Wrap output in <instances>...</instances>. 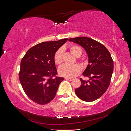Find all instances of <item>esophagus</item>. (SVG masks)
Segmentation results:
<instances>
[{
    "instance_id": "obj_1",
    "label": "esophagus",
    "mask_w": 131,
    "mask_h": 131,
    "mask_svg": "<svg viewBox=\"0 0 131 131\" xmlns=\"http://www.w3.org/2000/svg\"><path fill=\"white\" fill-rule=\"evenodd\" d=\"M66 80H69V81H72V80H73V79L72 78H65Z\"/></svg>"
}]
</instances>
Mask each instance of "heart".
Returning <instances> with one entry per match:
<instances>
[{
    "label": "heart",
    "instance_id": "1",
    "mask_svg": "<svg viewBox=\"0 0 131 131\" xmlns=\"http://www.w3.org/2000/svg\"><path fill=\"white\" fill-rule=\"evenodd\" d=\"M69 50L72 53L75 57H79L82 52L81 47L78 45H72L69 47ZM63 53L64 49L63 48L59 49L54 55V61L56 64L60 65L63 61ZM84 61V59H81ZM81 71V67L78 65L70 66L64 64L59 67L58 69L59 74L62 77L66 78H74L80 73Z\"/></svg>",
    "mask_w": 131,
    "mask_h": 131
}]
</instances>
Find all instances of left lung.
Returning a JSON list of instances; mask_svg holds the SVG:
<instances>
[{
    "mask_svg": "<svg viewBox=\"0 0 131 131\" xmlns=\"http://www.w3.org/2000/svg\"><path fill=\"white\" fill-rule=\"evenodd\" d=\"M69 41L82 46L89 58V64L82 74L89 80L80 78L81 85L75 89V93L84 101H96L103 95L110 85L114 69L111 54L103 45L90 38H70Z\"/></svg>",
    "mask_w": 131,
    "mask_h": 131,
    "instance_id": "obj_1",
    "label": "left lung"
}]
</instances>
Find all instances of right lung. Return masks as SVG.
Masks as SVG:
<instances>
[{"label": "right lung", "instance_id": "add662e5", "mask_svg": "<svg viewBox=\"0 0 131 131\" xmlns=\"http://www.w3.org/2000/svg\"><path fill=\"white\" fill-rule=\"evenodd\" d=\"M67 40L39 43L28 50L22 59L19 81L27 96L37 104H46L52 101L64 80L56 76L54 55Z\"/></svg>", "mask_w": 131, "mask_h": 131}]
</instances>
